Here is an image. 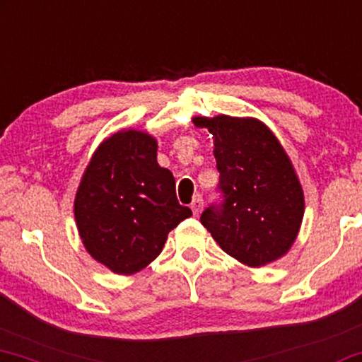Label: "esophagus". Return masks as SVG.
I'll list each match as a JSON object with an SVG mask.
<instances>
[{"instance_id": "esophagus-1", "label": "esophagus", "mask_w": 362, "mask_h": 362, "mask_svg": "<svg viewBox=\"0 0 362 362\" xmlns=\"http://www.w3.org/2000/svg\"><path fill=\"white\" fill-rule=\"evenodd\" d=\"M190 209H192V212H194L195 217L200 212H202V209H204V199H202V197L195 195L194 200H192V204H190Z\"/></svg>"}]
</instances>
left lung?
I'll return each mask as SVG.
<instances>
[{
  "instance_id": "obj_1",
  "label": "left lung",
  "mask_w": 362,
  "mask_h": 362,
  "mask_svg": "<svg viewBox=\"0 0 362 362\" xmlns=\"http://www.w3.org/2000/svg\"><path fill=\"white\" fill-rule=\"evenodd\" d=\"M214 136L221 207L200 222L223 252L262 267L289 252L304 217V192L289 155L264 122L252 117H195Z\"/></svg>"
}]
</instances>
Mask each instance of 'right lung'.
Returning a JSON list of instances; mask_svg holds the SVG:
<instances>
[{"instance_id": "add662e5", "label": "right lung", "mask_w": 362, "mask_h": 362, "mask_svg": "<svg viewBox=\"0 0 362 362\" xmlns=\"http://www.w3.org/2000/svg\"><path fill=\"white\" fill-rule=\"evenodd\" d=\"M157 140L120 130L91 155L73 212L86 252L112 272L132 276L162 252L192 210L178 204L175 178L157 162Z\"/></svg>"}]
</instances>
